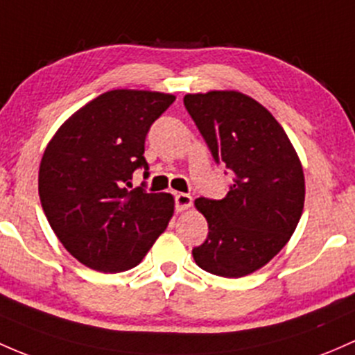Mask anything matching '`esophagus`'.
<instances>
[{"label": "esophagus", "instance_id": "esophagus-1", "mask_svg": "<svg viewBox=\"0 0 355 355\" xmlns=\"http://www.w3.org/2000/svg\"><path fill=\"white\" fill-rule=\"evenodd\" d=\"M192 206V197L189 196V193H175V209H177L178 212L185 211V209H189Z\"/></svg>", "mask_w": 355, "mask_h": 355}]
</instances>
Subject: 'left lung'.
<instances>
[{"label": "left lung", "mask_w": 355, "mask_h": 355, "mask_svg": "<svg viewBox=\"0 0 355 355\" xmlns=\"http://www.w3.org/2000/svg\"><path fill=\"white\" fill-rule=\"evenodd\" d=\"M184 105L216 163L234 173L225 199L199 197L209 234L196 263L221 277H243L270 262L293 236L304 206V175L286 130L240 92L189 93Z\"/></svg>", "instance_id": "obj_1"}]
</instances>
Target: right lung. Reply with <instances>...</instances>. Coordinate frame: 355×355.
Here are the masks:
<instances>
[{"label":"right lung","instance_id":"obj_1","mask_svg":"<svg viewBox=\"0 0 355 355\" xmlns=\"http://www.w3.org/2000/svg\"><path fill=\"white\" fill-rule=\"evenodd\" d=\"M175 96L112 89L58 129L39 168V196L52 231L83 266L100 272L136 267L173 216L170 193L132 189L144 168V141Z\"/></svg>","mask_w":355,"mask_h":355}]
</instances>
